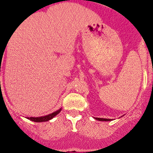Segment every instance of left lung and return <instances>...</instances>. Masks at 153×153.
<instances>
[{
	"mask_svg": "<svg viewBox=\"0 0 153 153\" xmlns=\"http://www.w3.org/2000/svg\"><path fill=\"white\" fill-rule=\"evenodd\" d=\"M95 119L98 120V121H101V122H108V121H111V119L109 118H96Z\"/></svg>",
	"mask_w": 153,
	"mask_h": 153,
	"instance_id": "1",
	"label": "left lung"
}]
</instances>
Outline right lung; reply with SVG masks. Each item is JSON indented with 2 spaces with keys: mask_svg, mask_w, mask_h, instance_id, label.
I'll use <instances>...</instances> for the list:
<instances>
[{
  "mask_svg": "<svg viewBox=\"0 0 153 153\" xmlns=\"http://www.w3.org/2000/svg\"><path fill=\"white\" fill-rule=\"evenodd\" d=\"M61 109H59V110L56 111V112H53V113L49 114L48 115H45V116H41V117H36V118H34V117H28V119L31 120L32 122H48L49 120L52 119L53 117H55L56 115H58V114L60 112Z\"/></svg>",
  "mask_w": 153,
  "mask_h": 153,
  "instance_id": "add662e5",
  "label": "right lung"
}]
</instances>
